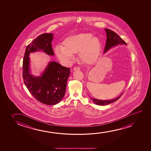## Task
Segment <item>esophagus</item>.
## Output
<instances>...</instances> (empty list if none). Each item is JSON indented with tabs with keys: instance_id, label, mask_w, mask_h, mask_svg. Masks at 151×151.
I'll return each instance as SVG.
<instances>
[{
	"instance_id": "34e87169",
	"label": "esophagus",
	"mask_w": 151,
	"mask_h": 151,
	"mask_svg": "<svg viewBox=\"0 0 151 151\" xmlns=\"http://www.w3.org/2000/svg\"><path fill=\"white\" fill-rule=\"evenodd\" d=\"M80 69H81V68L78 66H76V67L74 68V70H79Z\"/></svg>"
}]
</instances>
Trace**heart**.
<instances>
[{"label": "heart", "mask_w": 151, "mask_h": 151, "mask_svg": "<svg viewBox=\"0 0 151 151\" xmlns=\"http://www.w3.org/2000/svg\"><path fill=\"white\" fill-rule=\"evenodd\" d=\"M90 33H79L66 37L62 46L55 48V52L59 60L70 63L74 60V54L78 52L80 59L86 63H91L97 59L101 49V42Z\"/></svg>", "instance_id": "1"}]
</instances>
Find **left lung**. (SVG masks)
<instances>
[{"label":"left lung","instance_id":"left-lung-1","mask_svg":"<svg viewBox=\"0 0 151 151\" xmlns=\"http://www.w3.org/2000/svg\"><path fill=\"white\" fill-rule=\"evenodd\" d=\"M105 31L106 32V35H107V39H106L105 47V50H104V53L114 46L116 45L119 44H126V42L124 41V40L122 39L119 35H118L117 33H116L115 32L109 29H105ZM122 94H123V93L116 99H111V100H107V101L99 100V99L91 98V97H90V99L96 105H106L112 103L114 101H117L119 99H120V97L122 96Z\"/></svg>","mask_w":151,"mask_h":151}]
</instances>
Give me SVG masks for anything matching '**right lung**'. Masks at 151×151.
I'll return each instance as SVG.
<instances>
[{
    "mask_svg": "<svg viewBox=\"0 0 151 151\" xmlns=\"http://www.w3.org/2000/svg\"><path fill=\"white\" fill-rule=\"evenodd\" d=\"M53 34L43 33L27 46L23 62L24 82L31 95L42 103L54 105L64 97L70 68L61 65L58 62H50L41 77H33L29 73L30 52L43 50L53 56L52 40Z\"/></svg>",
    "mask_w": 151,
    "mask_h": 151,
    "instance_id": "right-lung-1",
    "label": "right lung"
}]
</instances>
